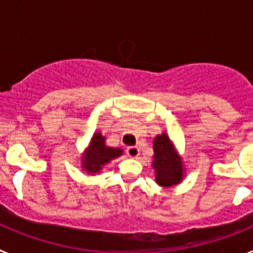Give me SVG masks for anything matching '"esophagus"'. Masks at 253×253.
Masks as SVG:
<instances>
[{
	"mask_svg": "<svg viewBox=\"0 0 253 253\" xmlns=\"http://www.w3.org/2000/svg\"><path fill=\"white\" fill-rule=\"evenodd\" d=\"M126 154L131 158H137L139 156V148L135 146H130L126 148Z\"/></svg>",
	"mask_w": 253,
	"mask_h": 253,
	"instance_id": "obj_1",
	"label": "esophagus"
}]
</instances>
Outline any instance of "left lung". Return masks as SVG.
<instances>
[{
    "mask_svg": "<svg viewBox=\"0 0 253 253\" xmlns=\"http://www.w3.org/2000/svg\"><path fill=\"white\" fill-rule=\"evenodd\" d=\"M153 151V169L157 184L169 187L181 182L184 177L182 161L176 153L175 147L166 133L154 138Z\"/></svg>",
    "mask_w": 253,
    "mask_h": 253,
    "instance_id": "left-lung-1",
    "label": "left lung"
}]
</instances>
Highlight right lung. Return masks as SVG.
Here are the masks:
<instances>
[{
  "instance_id": "right-lung-1",
  "label": "right lung",
  "mask_w": 253,
  "mask_h": 253,
  "mask_svg": "<svg viewBox=\"0 0 253 253\" xmlns=\"http://www.w3.org/2000/svg\"><path fill=\"white\" fill-rule=\"evenodd\" d=\"M122 154L123 151L120 148H111L105 144V137H102L101 133H95L90 142V146L82 157V166L84 171L96 173L101 169L104 165Z\"/></svg>"
}]
</instances>
